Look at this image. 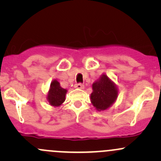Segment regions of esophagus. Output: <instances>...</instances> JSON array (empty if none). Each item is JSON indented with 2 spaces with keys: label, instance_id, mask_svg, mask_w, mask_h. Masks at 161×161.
I'll return each mask as SVG.
<instances>
[{
  "label": "esophagus",
  "instance_id": "1",
  "mask_svg": "<svg viewBox=\"0 0 161 161\" xmlns=\"http://www.w3.org/2000/svg\"><path fill=\"white\" fill-rule=\"evenodd\" d=\"M74 87L75 88H79V89H82L83 88H84V86H83V84L82 83H77V84H75Z\"/></svg>",
  "mask_w": 161,
  "mask_h": 161
}]
</instances>
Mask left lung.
<instances>
[{
    "instance_id": "obj_1",
    "label": "left lung",
    "mask_w": 161,
    "mask_h": 161,
    "mask_svg": "<svg viewBox=\"0 0 161 161\" xmlns=\"http://www.w3.org/2000/svg\"><path fill=\"white\" fill-rule=\"evenodd\" d=\"M92 104L99 111L110 108L117 98L118 91L116 85L105 74L101 75L99 79L92 84Z\"/></svg>"
}]
</instances>
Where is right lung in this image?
<instances>
[{
    "label": "right lung",
    "instance_id": "add662e5",
    "mask_svg": "<svg viewBox=\"0 0 161 161\" xmlns=\"http://www.w3.org/2000/svg\"><path fill=\"white\" fill-rule=\"evenodd\" d=\"M66 92L67 90L63 88L57 79L53 80L47 97L49 104L53 107L60 106L65 101Z\"/></svg>",
    "mask_w": 161,
    "mask_h": 161
}]
</instances>
